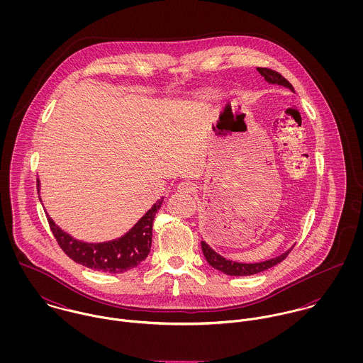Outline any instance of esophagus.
<instances>
[{
  "label": "esophagus",
  "mask_w": 363,
  "mask_h": 363,
  "mask_svg": "<svg viewBox=\"0 0 363 363\" xmlns=\"http://www.w3.org/2000/svg\"><path fill=\"white\" fill-rule=\"evenodd\" d=\"M196 184L193 183V182H183V183H180L179 186H177V191H180V193H187V194H190V193H194L196 191Z\"/></svg>",
  "instance_id": "1"
}]
</instances>
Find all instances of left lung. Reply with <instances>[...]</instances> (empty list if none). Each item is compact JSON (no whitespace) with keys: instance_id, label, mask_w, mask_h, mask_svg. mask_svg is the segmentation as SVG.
Masks as SVG:
<instances>
[{"instance_id":"obj_1","label":"left lung","mask_w":363,"mask_h":363,"mask_svg":"<svg viewBox=\"0 0 363 363\" xmlns=\"http://www.w3.org/2000/svg\"><path fill=\"white\" fill-rule=\"evenodd\" d=\"M259 74L264 77V79L268 84H277V85H282L285 88H289L294 92V86L289 84V81L286 78H284L279 72L269 69V68H257ZM201 249L204 253V257L208 261V264L211 267H213L215 269L226 274V275H233V277H245V275H255L262 272L274 265H277L278 262H281L282 259H286V256L291 253V250L285 252L284 255L275 257V259H267V261H261V262H255V264H245V262H236V261H230V259H223L222 256H219L218 253H215L206 242H201Z\"/></svg>"}]
</instances>
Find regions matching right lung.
Here are the masks:
<instances>
[{
    "mask_svg": "<svg viewBox=\"0 0 363 363\" xmlns=\"http://www.w3.org/2000/svg\"><path fill=\"white\" fill-rule=\"evenodd\" d=\"M162 203L163 197L157 200L124 236L104 243L77 240L58 228L49 215L48 220L58 246L69 259L91 269L107 274H121L138 267L148 257L152 245V225Z\"/></svg>",
    "mask_w": 363,
    "mask_h": 363,
    "instance_id": "obj_1",
    "label": "right lung"
}]
</instances>
